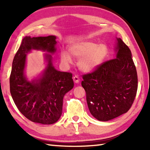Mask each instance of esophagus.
<instances>
[{"label":"esophagus","mask_w":150,"mask_h":150,"mask_svg":"<svg viewBox=\"0 0 150 150\" xmlns=\"http://www.w3.org/2000/svg\"><path fill=\"white\" fill-rule=\"evenodd\" d=\"M73 81H74L75 83H79V81H80L79 77L78 76H77V75L74 76V77H73Z\"/></svg>","instance_id":"34e87169"}]
</instances>
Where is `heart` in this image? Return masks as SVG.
<instances>
[{
  "label": "heart",
  "mask_w": 150,
  "mask_h": 150,
  "mask_svg": "<svg viewBox=\"0 0 150 150\" xmlns=\"http://www.w3.org/2000/svg\"><path fill=\"white\" fill-rule=\"evenodd\" d=\"M71 54L80 59L78 62L79 69L85 72L93 71L104 62L108 54L107 45L91 41L75 42L69 47ZM61 60L65 65L71 64L72 57L67 50H62L60 53Z\"/></svg>",
  "instance_id": "obj_1"
}]
</instances>
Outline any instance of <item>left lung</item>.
Segmentation results:
<instances>
[{"label":"left lung","mask_w":150,"mask_h":150,"mask_svg":"<svg viewBox=\"0 0 150 150\" xmlns=\"http://www.w3.org/2000/svg\"><path fill=\"white\" fill-rule=\"evenodd\" d=\"M116 40L115 58L83 75L81 82L90 112L100 121L110 120L127 112L138 89V76L131 51L120 38Z\"/></svg>","instance_id":"left-lung-1"}]
</instances>
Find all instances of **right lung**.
<instances>
[{
    "label": "right lung",
    "mask_w": 150,
    "mask_h": 150,
    "mask_svg": "<svg viewBox=\"0 0 150 150\" xmlns=\"http://www.w3.org/2000/svg\"><path fill=\"white\" fill-rule=\"evenodd\" d=\"M56 36H26L12 62L10 91L15 105L25 117L34 122L52 124L62 114L63 100L74 86L71 73L55 69L52 56L56 52ZM32 49L47 52V65L38 78L31 81L25 75L26 55Z\"/></svg>",
    "instance_id": "right-lung-1"
}]
</instances>
